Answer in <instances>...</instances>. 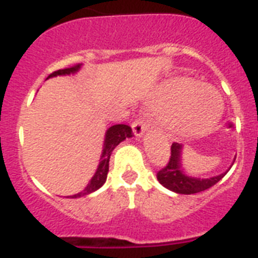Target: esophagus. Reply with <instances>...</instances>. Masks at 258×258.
<instances>
[{
	"label": "esophagus",
	"mask_w": 258,
	"mask_h": 258,
	"mask_svg": "<svg viewBox=\"0 0 258 258\" xmlns=\"http://www.w3.org/2000/svg\"><path fill=\"white\" fill-rule=\"evenodd\" d=\"M147 127H149V123H147L145 116L137 117L133 123V131L135 134V137H142L143 133L147 130Z\"/></svg>",
	"instance_id": "esophagus-1"
}]
</instances>
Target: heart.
Returning <instances> with one entry per match:
<instances>
[{"label":"heart","mask_w":258,"mask_h":258,"mask_svg":"<svg viewBox=\"0 0 258 258\" xmlns=\"http://www.w3.org/2000/svg\"><path fill=\"white\" fill-rule=\"evenodd\" d=\"M166 109L175 113L183 133L202 135L220 119L222 104L218 93L187 79H176L163 88Z\"/></svg>","instance_id":"heart-1"}]
</instances>
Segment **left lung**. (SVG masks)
<instances>
[{
  "instance_id": "1",
  "label": "left lung",
  "mask_w": 258,
  "mask_h": 258,
  "mask_svg": "<svg viewBox=\"0 0 258 258\" xmlns=\"http://www.w3.org/2000/svg\"><path fill=\"white\" fill-rule=\"evenodd\" d=\"M180 151H182V146L174 142L171 145V155H170L169 162L166 163L165 167H162L157 172L159 183L171 191L178 192V194H196V192L205 191L214 186L218 180L222 179L226 174L225 172V174L208 178V179L184 175L183 171L180 170Z\"/></svg>"
}]
</instances>
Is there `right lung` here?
Segmentation results:
<instances>
[{
	"label": "right lung",
	"mask_w": 258,
	"mask_h": 258,
	"mask_svg": "<svg viewBox=\"0 0 258 258\" xmlns=\"http://www.w3.org/2000/svg\"><path fill=\"white\" fill-rule=\"evenodd\" d=\"M80 68V64H76V66H72L70 68H64V70H57L52 72V74L48 76V78H52V76H57V75H70L74 74ZM133 128L127 124H115L112 127H109L107 134H105V141H104V150H103V154H101V161L99 163V167H97L95 175L92 176V179L88 183L83 191L78 192L72 197H68V198H79V197H84L87 194H91V192L96 191L97 188L101 187L104 184L105 179H107V174H108L109 169V157L112 154L113 149L116 147L120 142H123L125 138L133 137Z\"/></svg>",
	"instance_id": "obj_1"
}]
</instances>
